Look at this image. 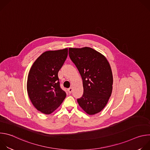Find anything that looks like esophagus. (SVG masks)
<instances>
[{
    "instance_id": "34e87169",
    "label": "esophagus",
    "mask_w": 150,
    "mask_h": 150,
    "mask_svg": "<svg viewBox=\"0 0 150 150\" xmlns=\"http://www.w3.org/2000/svg\"><path fill=\"white\" fill-rule=\"evenodd\" d=\"M72 90H73V88L72 87H70L68 88V91L69 93H71L72 92Z\"/></svg>"
}]
</instances>
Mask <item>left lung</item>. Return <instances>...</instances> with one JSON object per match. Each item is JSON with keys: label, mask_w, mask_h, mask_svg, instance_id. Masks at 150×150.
Segmentation results:
<instances>
[{"label": "left lung", "mask_w": 150, "mask_h": 150, "mask_svg": "<svg viewBox=\"0 0 150 150\" xmlns=\"http://www.w3.org/2000/svg\"><path fill=\"white\" fill-rule=\"evenodd\" d=\"M70 59L82 79L83 93L77 99L81 108L92 115L101 112L112 92L113 75L109 62L90 47L69 48Z\"/></svg>", "instance_id": "8db88e82"}]
</instances>
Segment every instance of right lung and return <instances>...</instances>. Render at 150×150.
<instances>
[{
    "label": "right lung",
    "instance_id": "right-lung-1",
    "mask_svg": "<svg viewBox=\"0 0 150 150\" xmlns=\"http://www.w3.org/2000/svg\"><path fill=\"white\" fill-rule=\"evenodd\" d=\"M68 49L47 51L34 62L28 73L27 88L35 108L51 114L62 104L66 93L60 86L58 72L68 56Z\"/></svg>",
    "mask_w": 150,
    "mask_h": 150
}]
</instances>
